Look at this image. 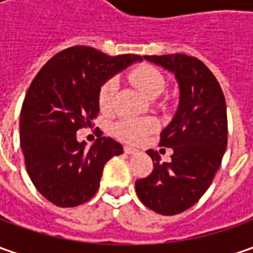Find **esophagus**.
I'll return each instance as SVG.
<instances>
[{
	"label": "esophagus",
	"mask_w": 253,
	"mask_h": 253,
	"mask_svg": "<svg viewBox=\"0 0 253 253\" xmlns=\"http://www.w3.org/2000/svg\"><path fill=\"white\" fill-rule=\"evenodd\" d=\"M124 152H125V153H128V155H133V153H136V152H138V149L131 148V146H125V148H124Z\"/></svg>",
	"instance_id": "1"
}]
</instances>
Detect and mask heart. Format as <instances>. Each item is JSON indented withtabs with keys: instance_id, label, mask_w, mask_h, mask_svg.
<instances>
[{
	"instance_id": "heart-1",
	"label": "heart",
	"mask_w": 253,
	"mask_h": 253,
	"mask_svg": "<svg viewBox=\"0 0 253 253\" xmlns=\"http://www.w3.org/2000/svg\"><path fill=\"white\" fill-rule=\"evenodd\" d=\"M128 79L148 97H156L166 88V77L153 64H139L128 73ZM117 92V80L107 79L98 88V105L102 111H110L114 105ZM158 128V122L153 118H121L112 126L114 135L124 142L136 143L142 141L148 133Z\"/></svg>"
}]
</instances>
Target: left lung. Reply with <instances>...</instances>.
Listing matches in <instances>:
<instances>
[{
    "mask_svg": "<svg viewBox=\"0 0 253 253\" xmlns=\"http://www.w3.org/2000/svg\"><path fill=\"white\" fill-rule=\"evenodd\" d=\"M173 72L180 85V105L162 131L161 146L173 148L171 162L159 163L148 151L153 170L135 181L142 203L162 215H176L199 201L221 166L228 141L227 104L218 80L197 57L183 53L143 56Z\"/></svg>",
    "mask_w": 253,
    "mask_h": 253,
    "instance_id": "obj_1",
    "label": "left lung"
}]
</instances>
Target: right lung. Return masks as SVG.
<instances>
[{"instance_id": "1", "label": "right lung", "mask_w": 253, "mask_h": 253, "mask_svg": "<svg viewBox=\"0 0 253 253\" xmlns=\"http://www.w3.org/2000/svg\"><path fill=\"white\" fill-rule=\"evenodd\" d=\"M139 54L108 56L90 46H72L38 72L21 110V148L36 190L57 207H76L100 187L104 165L121 155L122 145L100 136L90 149L77 131L98 117V88Z\"/></svg>"}]
</instances>
